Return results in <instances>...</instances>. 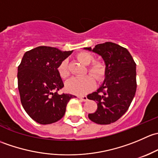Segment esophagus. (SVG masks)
Listing matches in <instances>:
<instances>
[{
    "label": "esophagus",
    "mask_w": 158,
    "mask_h": 158,
    "mask_svg": "<svg viewBox=\"0 0 158 158\" xmlns=\"http://www.w3.org/2000/svg\"><path fill=\"white\" fill-rule=\"evenodd\" d=\"M78 98L81 100V101H83V102H86L88 100L86 96H78Z\"/></svg>",
    "instance_id": "obj_1"
}]
</instances>
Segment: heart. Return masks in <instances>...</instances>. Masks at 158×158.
<instances>
[{
	"label": "heart",
	"mask_w": 158,
	"mask_h": 158,
	"mask_svg": "<svg viewBox=\"0 0 158 158\" xmlns=\"http://www.w3.org/2000/svg\"><path fill=\"white\" fill-rule=\"evenodd\" d=\"M77 59L83 64L89 65L87 66V71L95 77L98 82H101L104 79L106 73V65L102 61L95 60V56L93 54L89 52H81L77 54ZM57 71L62 79L69 77L70 73L67 60H64L60 63ZM90 75H87L83 77L72 78L66 82V90L70 93L76 95L86 94L95 87V80Z\"/></svg>",
	"instance_id": "b5f03b06"
}]
</instances>
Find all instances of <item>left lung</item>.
Returning <instances> with one entry per match:
<instances>
[{
	"mask_svg": "<svg viewBox=\"0 0 158 158\" xmlns=\"http://www.w3.org/2000/svg\"><path fill=\"white\" fill-rule=\"evenodd\" d=\"M85 49L102 56L106 65V79L96 92L87 95L96 102V111L89 114L91 121L109 125L118 120L127 111L137 89L136 63L125 47L111 42Z\"/></svg>",
	"mask_w": 158,
	"mask_h": 158,
	"instance_id": "obj_1",
	"label": "left lung"
}]
</instances>
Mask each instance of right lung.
Here are the masks:
<instances>
[{"mask_svg": "<svg viewBox=\"0 0 158 158\" xmlns=\"http://www.w3.org/2000/svg\"><path fill=\"white\" fill-rule=\"evenodd\" d=\"M72 52L41 46L27 51L22 58L17 72L20 102L37 123L48 125L61 119L67 103L76 97L57 92L64 86L57 68Z\"/></svg>", "mask_w": 158, "mask_h": 158, "instance_id": "right-lung-1", "label": "right lung"}]
</instances>
